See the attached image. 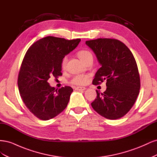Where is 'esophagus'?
<instances>
[{"label":"esophagus","instance_id":"obj_1","mask_svg":"<svg viewBox=\"0 0 157 157\" xmlns=\"http://www.w3.org/2000/svg\"><path fill=\"white\" fill-rule=\"evenodd\" d=\"M75 90H86V88L85 87H81V86H77V87H76L75 88Z\"/></svg>","mask_w":157,"mask_h":157}]
</instances>
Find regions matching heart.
<instances>
[{
    "label": "heart",
    "instance_id": "b5f03b06",
    "mask_svg": "<svg viewBox=\"0 0 157 157\" xmlns=\"http://www.w3.org/2000/svg\"><path fill=\"white\" fill-rule=\"evenodd\" d=\"M77 56L79 59L83 62H86V61L88 59L90 58H92V54L91 52L86 50H79L77 52ZM67 57H64V58L61 60V67L62 69H65L67 67ZM90 79V76L88 75H77L74 76L71 80V83L77 85V86H82L88 83Z\"/></svg>",
    "mask_w": 157,
    "mask_h": 157
}]
</instances>
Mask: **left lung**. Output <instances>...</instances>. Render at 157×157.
Here are the masks:
<instances>
[{
  "mask_svg": "<svg viewBox=\"0 0 157 157\" xmlns=\"http://www.w3.org/2000/svg\"><path fill=\"white\" fill-rule=\"evenodd\" d=\"M101 67L95 75L93 84L106 81L107 89L91 103L98 114L108 119H118L129 111L140 89V78L136 59L130 49L114 39L87 40Z\"/></svg>",
  "mask_w": 157,
  "mask_h": 157,
  "instance_id": "1",
  "label": "left lung"
}]
</instances>
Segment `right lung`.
Returning <instances> with one entry per match:
<instances>
[{
  "label": "right lung",
  "instance_id": "1",
  "mask_svg": "<svg viewBox=\"0 0 157 157\" xmlns=\"http://www.w3.org/2000/svg\"><path fill=\"white\" fill-rule=\"evenodd\" d=\"M80 41L48 36L35 42L27 51L18 75L19 92L26 107L39 119H51L67 107L73 88L56 90L48 80L62 75L61 60Z\"/></svg>",
  "mask_w": 157,
  "mask_h": 157
}]
</instances>
